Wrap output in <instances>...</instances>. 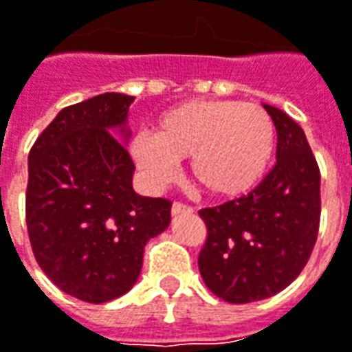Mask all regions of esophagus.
<instances>
[{
  "label": "esophagus",
  "instance_id": "34e87169",
  "mask_svg": "<svg viewBox=\"0 0 352 352\" xmlns=\"http://www.w3.org/2000/svg\"><path fill=\"white\" fill-rule=\"evenodd\" d=\"M171 214H173V216H179V214H192V208L186 206V204H181V202H175V204L171 206Z\"/></svg>",
  "mask_w": 352,
  "mask_h": 352
}]
</instances>
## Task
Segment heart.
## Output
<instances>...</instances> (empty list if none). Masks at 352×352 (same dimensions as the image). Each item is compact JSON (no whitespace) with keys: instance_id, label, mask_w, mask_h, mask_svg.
<instances>
[{"instance_id":"heart-1","label":"heart","mask_w":352,"mask_h":352,"mask_svg":"<svg viewBox=\"0 0 352 352\" xmlns=\"http://www.w3.org/2000/svg\"><path fill=\"white\" fill-rule=\"evenodd\" d=\"M276 146V126L266 109L233 100H195L167 109L156 135L133 136L129 152L154 186L167 185L179 160L208 195H246L266 173Z\"/></svg>"}]
</instances>
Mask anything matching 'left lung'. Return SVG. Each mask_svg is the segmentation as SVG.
Wrapping results in <instances>:
<instances>
[{"label": "left lung", "mask_w": 352, "mask_h": 352, "mask_svg": "<svg viewBox=\"0 0 352 352\" xmlns=\"http://www.w3.org/2000/svg\"><path fill=\"white\" fill-rule=\"evenodd\" d=\"M277 131L276 166L246 196L204 208L198 256L206 287L245 305L283 291L307 266L320 227V169L307 135L285 111L264 104Z\"/></svg>", "instance_id": "8db88e82"}]
</instances>
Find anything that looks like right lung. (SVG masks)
<instances>
[{
  "label": "right lung",
  "instance_id": "right-lung-1",
  "mask_svg": "<svg viewBox=\"0 0 352 352\" xmlns=\"http://www.w3.org/2000/svg\"><path fill=\"white\" fill-rule=\"evenodd\" d=\"M133 102L106 92L65 107L28 154L26 227L36 262L63 293L92 305L133 289L146 243L171 221L169 200L133 188L125 148Z\"/></svg>",
  "mask_w": 352,
  "mask_h": 352
}]
</instances>
